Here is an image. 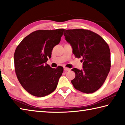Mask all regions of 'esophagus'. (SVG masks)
<instances>
[{
    "label": "esophagus",
    "instance_id": "34e87169",
    "mask_svg": "<svg viewBox=\"0 0 125 125\" xmlns=\"http://www.w3.org/2000/svg\"><path fill=\"white\" fill-rule=\"evenodd\" d=\"M64 71H70V69L68 68H67V67H64Z\"/></svg>",
    "mask_w": 125,
    "mask_h": 125
}]
</instances>
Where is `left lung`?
I'll return each instance as SVG.
<instances>
[{
    "instance_id": "1",
    "label": "left lung",
    "mask_w": 125,
    "mask_h": 125,
    "mask_svg": "<svg viewBox=\"0 0 125 125\" xmlns=\"http://www.w3.org/2000/svg\"><path fill=\"white\" fill-rule=\"evenodd\" d=\"M64 36L71 44L75 57L83 58V68H74L75 73L72 80L74 87L80 92L93 93L104 83L110 70V51L100 36L88 30H64Z\"/></svg>"
}]
</instances>
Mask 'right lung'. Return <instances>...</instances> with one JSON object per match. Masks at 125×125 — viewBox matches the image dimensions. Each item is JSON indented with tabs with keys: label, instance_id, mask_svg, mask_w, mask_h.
<instances>
[{
	"label": "right lung",
	"instance_id": "1",
	"mask_svg": "<svg viewBox=\"0 0 125 125\" xmlns=\"http://www.w3.org/2000/svg\"><path fill=\"white\" fill-rule=\"evenodd\" d=\"M63 29L40 30L23 39L14 53L15 71L22 86L30 94L43 97L54 92L63 72L52 68L47 62L52 51L60 43Z\"/></svg>",
	"mask_w": 125,
	"mask_h": 125
}]
</instances>
